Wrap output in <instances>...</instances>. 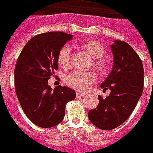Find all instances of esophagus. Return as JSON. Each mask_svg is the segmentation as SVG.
<instances>
[{"instance_id":"esophagus-1","label":"esophagus","mask_w":153,"mask_h":153,"mask_svg":"<svg viewBox=\"0 0 153 153\" xmlns=\"http://www.w3.org/2000/svg\"><path fill=\"white\" fill-rule=\"evenodd\" d=\"M85 94H83V93H80V92H77V93H76V97H85Z\"/></svg>"}]
</instances>
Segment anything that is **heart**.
<instances>
[{
	"mask_svg": "<svg viewBox=\"0 0 153 153\" xmlns=\"http://www.w3.org/2000/svg\"><path fill=\"white\" fill-rule=\"evenodd\" d=\"M79 47L89 54L93 59L92 66L99 72L101 75H106L109 73L111 67L105 59L102 57L105 54V50L99 42L96 40L89 39L84 41ZM58 64L64 69H68L71 64V48L65 45L59 50L58 57ZM97 73L94 71L89 72H80L74 71L71 72L65 78V83L67 85L79 91H85L91 84L94 83L97 80Z\"/></svg>",
	"mask_w": 153,
	"mask_h": 153,
	"instance_id": "heart-1",
	"label": "heart"
}]
</instances>
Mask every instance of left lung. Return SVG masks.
Listing matches in <instances>:
<instances>
[{"mask_svg": "<svg viewBox=\"0 0 153 153\" xmlns=\"http://www.w3.org/2000/svg\"><path fill=\"white\" fill-rule=\"evenodd\" d=\"M111 48L113 68L101 85L103 91L110 89L111 94L105 98L98 95V105L88 113L90 122L102 130L123 124L134 111L143 89V67L138 54L120 40H115Z\"/></svg>", "mask_w": 153, "mask_h": 153, "instance_id": "obj_1", "label": "left lung"}]
</instances>
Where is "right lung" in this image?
I'll return each instance as SVG.
<instances>
[{"mask_svg":"<svg viewBox=\"0 0 153 153\" xmlns=\"http://www.w3.org/2000/svg\"><path fill=\"white\" fill-rule=\"evenodd\" d=\"M73 37L64 32H48L32 38L22 51L14 70L15 92L21 106L38 127L50 128L60 123L65 105L76 92L66 86L52 89L48 81L58 69V54Z\"/></svg>","mask_w":153,"mask_h":153,"instance_id":"obj_1","label":"right lung"}]
</instances>
